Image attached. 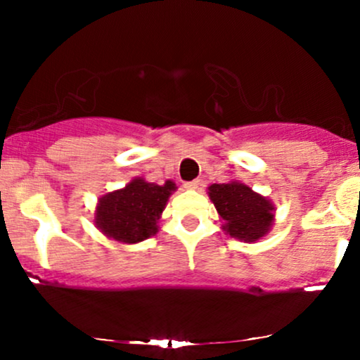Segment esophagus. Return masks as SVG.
<instances>
[{
	"mask_svg": "<svg viewBox=\"0 0 360 360\" xmlns=\"http://www.w3.org/2000/svg\"><path fill=\"white\" fill-rule=\"evenodd\" d=\"M200 181H198V179H194V181H189V183H184V188L186 189H198V188H200Z\"/></svg>",
	"mask_w": 360,
	"mask_h": 360,
	"instance_id": "esophagus-1",
	"label": "esophagus"
}]
</instances>
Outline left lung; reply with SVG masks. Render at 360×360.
Segmentation results:
<instances>
[{
	"mask_svg": "<svg viewBox=\"0 0 360 360\" xmlns=\"http://www.w3.org/2000/svg\"><path fill=\"white\" fill-rule=\"evenodd\" d=\"M208 196L221 217L223 230L230 237L243 242H255L271 230L274 221V205L267 198L254 193L243 183L212 184Z\"/></svg>",
	"mask_w": 360,
	"mask_h": 360,
	"instance_id": "8db88e82",
	"label": "left lung"
}]
</instances>
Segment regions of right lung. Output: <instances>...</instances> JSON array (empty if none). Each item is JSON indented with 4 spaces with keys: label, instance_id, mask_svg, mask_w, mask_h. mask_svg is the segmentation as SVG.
<instances>
[{
    "label": "right lung",
    "instance_id": "right-lung-1",
    "mask_svg": "<svg viewBox=\"0 0 360 360\" xmlns=\"http://www.w3.org/2000/svg\"><path fill=\"white\" fill-rule=\"evenodd\" d=\"M176 184L166 181L162 186L135 177L123 189L105 194L98 200L94 225L96 229L123 243H139L159 232L157 223L166 208Z\"/></svg>",
    "mask_w": 360,
    "mask_h": 360
}]
</instances>
